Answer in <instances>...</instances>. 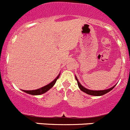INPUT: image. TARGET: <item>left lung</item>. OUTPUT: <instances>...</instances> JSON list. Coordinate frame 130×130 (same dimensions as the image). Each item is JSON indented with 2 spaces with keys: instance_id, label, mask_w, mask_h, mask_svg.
Wrapping results in <instances>:
<instances>
[{
  "instance_id": "8db88e82",
  "label": "left lung",
  "mask_w": 130,
  "mask_h": 130,
  "mask_svg": "<svg viewBox=\"0 0 130 130\" xmlns=\"http://www.w3.org/2000/svg\"><path fill=\"white\" fill-rule=\"evenodd\" d=\"M75 79L76 81H77V85L79 88H80V90H82L83 92H85L86 94L89 95H91V96H100L102 95H104L105 94H107V92H109V91H111L112 88H114V87H115L116 85L113 87H111L110 88H108V89H105V90H90V89H88V88L84 87L83 86L81 85V84L79 83V81H78V79L77 78L76 75H75Z\"/></svg>"
}]
</instances>
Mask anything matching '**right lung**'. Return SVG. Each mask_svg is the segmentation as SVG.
<instances>
[{"label": "right lung", "instance_id": "add662e5", "mask_svg": "<svg viewBox=\"0 0 130 130\" xmlns=\"http://www.w3.org/2000/svg\"><path fill=\"white\" fill-rule=\"evenodd\" d=\"M60 75V73L58 74V76L55 78L52 82H51L50 83L47 85L44 86V87H42V88L36 89V90H22L23 92H25L27 93V94H31V95H34V96H36V95H40V94H44V93L47 92L49 89H51V88L55 85V83H56L57 79H58Z\"/></svg>", "mask_w": 130, "mask_h": 130}]
</instances>
